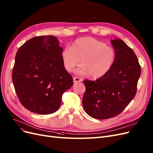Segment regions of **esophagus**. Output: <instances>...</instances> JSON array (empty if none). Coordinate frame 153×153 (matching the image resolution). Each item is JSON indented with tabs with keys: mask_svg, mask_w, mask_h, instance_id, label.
Here are the masks:
<instances>
[{
	"mask_svg": "<svg viewBox=\"0 0 153 153\" xmlns=\"http://www.w3.org/2000/svg\"><path fill=\"white\" fill-rule=\"evenodd\" d=\"M82 81V79H80V78H78L76 76L73 77V82L75 83H77V82H80Z\"/></svg>",
	"mask_w": 153,
	"mask_h": 153,
	"instance_id": "1",
	"label": "esophagus"
}]
</instances>
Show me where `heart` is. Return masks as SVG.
<instances>
[{
  "label": "heart",
  "instance_id": "heart-1",
  "mask_svg": "<svg viewBox=\"0 0 153 153\" xmlns=\"http://www.w3.org/2000/svg\"><path fill=\"white\" fill-rule=\"evenodd\" d=\"M115 56L112 47L92 37L78 39L71 47H65L61 52L63 65L67 71H73L80 60L82 65L76 73L81 75H91L95 78L104 76L111 70Z\"/></svg>",
  "mask_w": 153,
  "mask_h": 153
}]
</instances>
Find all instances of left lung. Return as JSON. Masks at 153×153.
Instances as JSON below:
<instances>
[{"label":"left lung","instance_id":"8db88e82","mask_svg":"<svg viewBox=\"0 0 153 153\" xmlns=\"http://www.w3.org/2000/svg\"><path fill=\"white\" fill-rule=\"evenodd\" d=\"M115 51L114 64L96 80H84L82 104L90 117L108 119L122 113L135 97L141 68L134 51L118 39L111 41Z\"/></svg>","mask_w":153,"mask_h":153}]
</instances>
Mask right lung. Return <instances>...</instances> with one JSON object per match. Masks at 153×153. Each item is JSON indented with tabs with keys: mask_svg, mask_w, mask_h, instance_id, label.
<instances>
[{
	"mask_svg": "<svg viewBox=\"0 0 153 153\" xmlns=\"http://www.w3.org/2000/svg\"><path fill=\"white\" fill-rule=\"evenodd\" d=\"M54 36H35L19 47L12 79L20 102L40 114L56 112L63 93L73 84L61 59L62 48Z\"/></svg>",
	"mask_w": 153,
	"mask_h": 153,
	"instance_id": "right-lung-1",
	"label": "right lung"
}]
</instances>
